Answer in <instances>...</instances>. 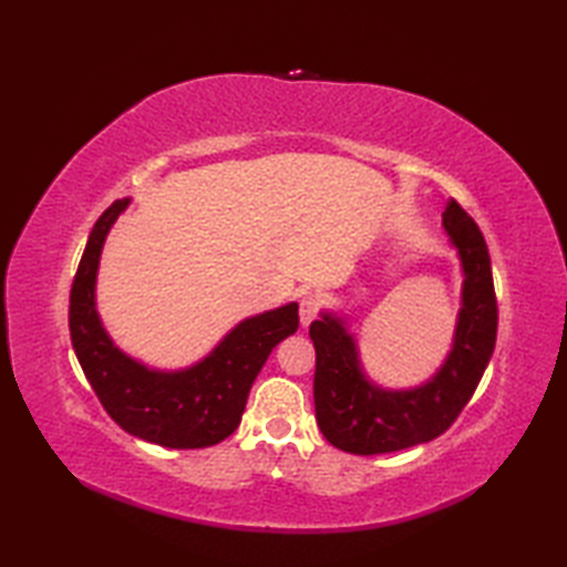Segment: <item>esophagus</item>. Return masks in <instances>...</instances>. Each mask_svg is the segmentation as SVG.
Instances as JSON below:
<instances>
[{"mask_svg":"<svg viewBox=\"0 0 567 567\" xmlns=\"http://www.w3.org/2000/svg\"><path fill=\"white\" fill-rule=\"evenodd\" d=\"M319 311H321L319 295L307 292L302 299H299V319H302V327H309V323L319 317Z\"/></svg>","mask_w":567,"mask_h":567,"instance_id":"obj_1","label":"esophagus"}]
</instances>
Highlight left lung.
<instances>
[{"label": "left lung", "mask_w": 567, "mask_h": 567, "mask_svg": "<svg viewBox=\"0 0 567 567\" xmlns=\"http://www.w3.org/2000/svg\"><path fill=\"white\" fill-rule=\"evenodd\" d=\"M443 226L461 250L465 287L453 351L431 382L409 392H384L358 368L355 343L331 317L315 321L317 424L336 449L355 455L392 453L433 441L461 416L475 394L497 341V295L483 231L453 197Z\"/></svg>", "instance_id": "left-lung-1"}]
</instances>
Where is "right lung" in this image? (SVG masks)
Wrapping results in <instances>:
<instances>
[{"instance_id":"obj_1","label":"right lung","mask_w":567,"mask_h":567,"mask_svg":"<svg viewBox=\"0 0 567 567\" xmlns=\"http://www.w3.org/2000/svg\"><path fill=\"white\" fill-rule=\"evenodd\" d=\"M128 199L114 202L94 224L70 290V339L94 394L118 426L165 449H207L240 424L248 392L272 348L299 329L297 305L246 319L199 365L155 372L126 358L94 311L100 252Z\"/></svg>"}]
</instances>
